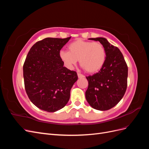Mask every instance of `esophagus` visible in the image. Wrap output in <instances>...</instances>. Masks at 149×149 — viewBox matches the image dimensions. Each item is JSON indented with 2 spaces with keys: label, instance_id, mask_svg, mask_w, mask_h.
Returning a JSON list of instances; mask_svg holds the SVG:
<instances>
[{
  "label": "esophagus",
  "instance_id": "esophagus-1",
  "mask_svg": "<svg viewBox=\"0 0 149 149\" xmlns=\"http://www.w3.org/2000/svg\"><path fill=\"white\" fill-rule=\"evenodd\" d=\"M78 77L79 78H84V76L82 74H80V73H78Z\"/></svg>",
  "mask_w": 149,
  "mask_h": 149
}]
</instances>
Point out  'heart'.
I'll return each instance as SVG.
<instances>
[{
    "label": "heart",
    "mask_w": 149,
    "mask_h": 149,
    "mask_svg": "<svg viewBox=\"0 0 149 149\" xmlns=\"http://www.w3.org/2000/svg\"><path fill=\"white\" fill-rule=\"evenodd\" d=\"M68 51L60 52V58L68 69L73 68L79 60L80 65L89 73L100 71L106 61L105 48L99 42L78 39L68 45Z\"/></svg>",
    "instance_id": "obj_1"
}]
</instances>
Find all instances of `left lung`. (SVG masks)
<instances>
[{
  "instance_id": "left-lung-1",
  "label": "left lung",
  "mask_w": 149,
  "mask_h": 149,
  "mask_svg": "<svg viewBox=\"0 0 149 149\" xmlns=\"http://www.w3.org/2000/svg\"><path fill=\"white\" fill-rule=\"evenodd\" d=\"M99 41L105 48V63L98 73L86 77L88 88L86 99L93 108L107 111L123 97L127 86L128 68L123 54L105 38H89Z\"/></svg>"
}]
</instances>
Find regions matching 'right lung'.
Masks as SVG:
<instances>
[{
    "mask_svg": "<svg viewBox=\"0 0 149 149\" xmlns=\"http://www.w3.org/2000/svg\"><path fill=\"white\" fill-rule=\"evenodd\" d=\"M66 38H46L31 47L23 66L25 88L31 102L49 112L64 107L78 80L76 72L64 67L60 58Z\"/></svg>",
    "mask_w": 149,
    "mask_h": 149,
    "instance_id": "obj_1",
    "label": "right lung"
}]
</instances>
